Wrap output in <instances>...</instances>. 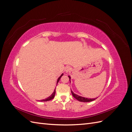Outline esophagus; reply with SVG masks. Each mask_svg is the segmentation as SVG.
<instances>
[{
    "mask_svg": "<svg viewBox=\"0 0 132 132\" xmlns=\"http://www.w3.org/2000/svg\"><path fill=\"white\" fill-rule=\"evenodd\" d=\"M65 71H66V73H69L71 71V68L69 66H67L65 67Z\"/></svg>",
    "mask_w": 132,
    "mask_h": 132,
    "instance_id": "esophagus-1",
    "label": "esophagus"
}]
</instances>
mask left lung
Returning <instances> with one entry per match:
<instances>
[{
    "label": "left lung",
    "mask_w": 132,
    "mask_h": 132,
    "mask_svg": "<svg viewBox=\"0 0 132 132\" xmlns=\"http://www.w3.org/2000/svg\"><path fill=\"white\" fill-rule=\"evenodd\" d=\"M68 77L69 78V80L70 81V76H68ZM71 93L72 94L73 97L77 100L80 101V102H90V101H93L95 100V99L96 98H85L82 96H79L77 94H74L73 92L71 90Z\"/></svg>",
    "instance_id": "8db88e82"
}]
</instances>
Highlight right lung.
Wrapping results in <instances>:
<instances>
[{"instance_id":"1","label":"right lung","mask_w":132,"mask_h":132,"mask_svg":"<svg viewBox=\"0 0 132 132\" xmlns=\"http://www.w3.org/2000/svg\"><path fill=\"white\" fill-rule=\"evenodd\" d=\"M63 75V74H62L61 76H60V77L58 78V80H57V84H58V81H59L60 79H61V78L62 77V76ZM55 93V89H54V91H53V94H52L51 96H49L48 97H47V98H45V99H44V100H40V101H50V100H52V99H53V98L54 97Z\"/></svg>"}]
</instances>
